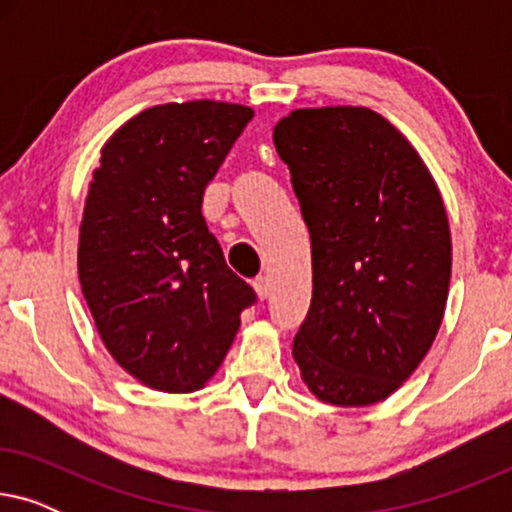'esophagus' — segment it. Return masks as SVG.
Returning a JSON list of instances; mask_svg holds the SVG:
<instances>
[{
  "label": "esophagus",
  "mask_w": 512,
  "mask_h": 512,
  "mask_svg": "<svg viewBox=\"0 0 512 512\" xmlns=\"http://www.w3.org/2000/svg\"><path fill=\"white\" fill-rule=\"evenodd\" d=\"M254 291H256V296H258V300H268L270 298V279L268 277H258V279H254Z\"/></svg>",
  "instance_id": "1"
}]
</instances>
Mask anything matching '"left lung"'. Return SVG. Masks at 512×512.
Listing matches in <instances>:
<instances>
[{"label": "left lung", "instance_id": "obj_1", "mask_svg": "<svg viewBox=\"0 0 512 512\" xmlns=\"http://www.w3.org/2000/svg\"><path fill=\"white\" fill-rule=\"evenodd\" d=\"M272 139L312 240V303L293 340L300 377L324 403H380L415 373L443 321V198L415 146L373 109H296Z\"/></svg>", "mask_w": 512, "mask_h": 512}]
</instances>
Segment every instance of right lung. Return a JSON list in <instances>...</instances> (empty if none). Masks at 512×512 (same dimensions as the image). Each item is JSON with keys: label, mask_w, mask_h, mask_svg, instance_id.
Masks as SVG:
<instances>
[{"label": "right lung", "mask_w": 512, "mask_h": 512, "mask_svg": "<svg viewBox=\"0 0 512 512\" xmlns=\"http://www.w3.org/2000/svg\"><path fill=\"white\" fill-rule=\"evenodd\" d=\"M251 118L244 104H158L102 146L79 228V282L104 347L151 389L205 387L256 300L202 216L205 188Z\"/></svg>", "instance_id": "right-lung-1"}]
</instances>
